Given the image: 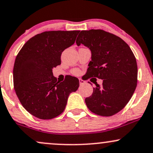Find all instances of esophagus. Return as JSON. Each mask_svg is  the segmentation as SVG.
Instances as JSON below:
<instances>
[{"mask_svg": "<svg viewBox=\"0 0 153 153\" xmlns=\"http://www.w3.org/2000/svg\"><path fill=\"white\" fill-rule=\"evenodd\" d=\"M79 82H80V85H82L85 84V81H84L83 80H82L81 78L79 79Z\"/></svg>", "mask_w": 153, "mask_h": 153, "instance_id": "obj_1", "label": "esophagus"}]
</instances>
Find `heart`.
I'll use <instances>...</instances> for the list:
<instances>
[{
    "mask_svg": "<svg viewBox=\"0 0 153 153\" xmlns=\"http://www.w3.org/2000/svg\"><path fill=\"white\" fill-rule=\"evenodd\" d=\"M73 73H74V74H75V75H78L79 73V71H78V70H75V71H73Z\"/></svg>",
    "mask_w": 153,
    "mask_h": 153,
    "instance_id": "obj_1",
    "label": "heart"
}]
</instances>
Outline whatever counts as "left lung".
Wrapping results in <instances>:
<instances>
[{"instance_id":"1","label":"left lung","mask_w":153,"mask_h":153,"mask_svg":"<svg viewBox=\"0 0 153 153\" xmlns=\"http://www.w3.org/2000/svg\"><path fill=\"white\" fill-rule=\"evenodd\" d=\"M76 44L91 51L87 79L98 78L91 96L86 97L88 109L101 116H112L123 109L137 86V66L129 45L118 36L102 30L79 31Z\"/></svg>"}]
</instances>
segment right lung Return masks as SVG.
<instances>
[{
    "instance_id": "right-lung-1",
    "label": "right lung",
    "mask_w": 153,
    "mask_h": 153,
    "mask_svg": "<svg viewBox=\"0 0 153 153\" xmlns=\"http://www.w3.org/2000/svg\"><path fill=\"white\" fill-rule=\"evenodd\" d=\"M79 30L45 31L28 40L16 56L13 85L23 108L42 120L54 118L65 110L79 80L68 75L61 82L53 69L60 65L62 51L73 45Z\"/></svg>"
}]
</instances>
